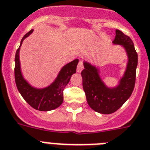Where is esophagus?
Instances as JSON below:
<instances>
[{
	"label": "esophagus",
	"mask_w": 150,
	"mask_h": 150,
	"mask_svg": "<svg viewBox=\"0 0 150 150\" xmlns=\"http://www.w3.org/2000/svg\"><path fill=\"white\" fill-rule=\"evenodd\" d=\"M84 69V64L83 62H81V61H80L79 62V64H78V66H77V71L78 72H81V71H82V69Z\"/></svg>",
	"instance_id": "esophagus-1"
}]
</instances>
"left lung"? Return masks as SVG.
I'll return each mask as SVG.
<instances>
[{"mask_svg":"<svg viewBox=\"0 0 150 150\" xmlns=\"http://www.w3.org/2000/svg\"><path fill=\"white\" fill-rule=\"evenodd\" d=\"M115 35L112 42L122 45L129 58L127 69L119 86L113 88H107L98 76L96 67L89 63H84L85 69L81 72L88 104L93 110L102 114H111L117 111L129 98L136 83L138 54L133 42L128 35L118 29Z\"/></svg>","mask_w":150,"mask_h":150,"instance_id":"1","label":"left lung"}]
</instances>
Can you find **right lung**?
<instances>
[{"instance_id":"right-lung-1","label":"right lung","mask_w":150,"mask_h":150,"mask_svg":"<svg viewBox=\"0 0 150 150\" xmlns=\"http://www.w3.org/2000/svg\"><path fill=\"white\" fill-rule=\"evenodd\" d=\"M32 31L33 30H31L24 35L21 41L20 46L23 40L31 34ZM19 50L20 47H18L15 54L14 78L17 88L24 100L32 108L39 111H50L60 106L63 103L64 88L70 81L71 75L76 72L79 59H75L64 65L55 81L51 86L43 89H38L31 87L22 77L19 61Z\"/></svg>"}]
</instances>
